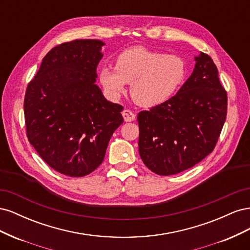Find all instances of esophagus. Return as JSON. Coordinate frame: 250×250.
Returning a JSON list of instances; mask_svg holds the SVG:
<instances>
[{
  "label": "esophagus",
  "instance_id": "esophagus-1",
  "mask_svg": "<svg viewBox=\"0 0 250 250\" xmlns=\"http://www.w3.org/2000/svg\"><path fill=\"white\" fill-rule=\"evenodd\" d=\"M122 116L125 120V122H132V121H134L135 118H137L135 113L133 111H131L130 109H124L122 111Z\"/></svg>",
  "mask_w": 250,
  "mask_h": 250
}]
</instances>
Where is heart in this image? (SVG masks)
<instances>
[{
  "mask_svg": "<svg viewBox=\"0 0 250 250\" xmlns=\"http://www.w3.org/2000/svg\"><path fill=\"white\" fill-rule=\"evenodd\" d=\"M99 80L110 97L125 93L126 83H131L132 99L141 106H156L170 98L186 76L184 59L173 54L134 47L117 57L116 67L104 65Z\"/></svg>",
  "mask_w": 250,
  "mask_h": 250,
  "instance_id": "heart-1",
  "label": "heart"
}]
</instances>
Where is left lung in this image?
I'll return each instance as SVG.
<instances>
[{
  "label": "left lung",
  "mask_w": 250,
  "mask_h": 250,
  "mask_svg": "<svg viewBox=\"0 0 250 250\" xmlns=\"http://www.w3.org/2000/svg\"><path fill=\"white\" fill-rule=\"evenodd\" d=\"M192 75L169 100L139 112V152L158 175L192 168L214 150L226 119L228 95L206 53L195 57Z\"/></svg>",
  "instance_id": "8db88e82"
}]
</instances>
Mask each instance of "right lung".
I'll list each match as a JSON object with an SVG mask.
<instances>
[{"label": "right lung", "instance_id": "add662e5", "mask_svg": "<svg viewBox=\"0 0 250 250\" xmlns=\"http://www.w3.org/2000/svg\"><path fill=\"white\" fill-rule=\"evenodd\" d=\"M104 42L76 40L53 48L28 84L27 137L51 168L82 177L102 164L123 106L105 99L96 84Z\"/></svg>", "mask_w": 250, "mask_h": 250}]
</instances>
